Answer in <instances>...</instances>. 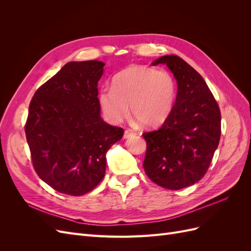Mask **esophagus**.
Instances as JSON below:
<instances>
[{
	"mask_svg": "<svg viewBox=\"0 0 251 251\" xmlns=\"http://www.w3.org/2000/svg\"><path fill=\"white\" fill-rule=\"evenodd\" d=\"M134 134H135V133H134L132 130H128V128H127V130H126V131H125L124 137H125V138H130L131 136H132V135H134Z\"/></svg>",
	"mask_w": 251,
	"mask_h": 251,
	"instance_id": "esophagus-1",
	"label": "esophagus"
}]
</instances>
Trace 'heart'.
I'll use <instances>...</instances> for the list:
<instances>
[{
	"label": "heart",
	"mask_w": 251,
	"mask_h": 251,
	"mask_svg": "<svg viewBox=\"0 0 251 251\" xmlns=\"http://www.w3.org/2000/svg\"><path fill=\"white\" fill-rule=\"evenodd\" d=\"M177 83L166 70L135 65L126 68L113 78L112 88H103L98 94L104 118L119 124L128 113L146 126L162 124L173 110Z\"/></svg>",
	"instance_id": "b5f03b06"
}]
</instances>
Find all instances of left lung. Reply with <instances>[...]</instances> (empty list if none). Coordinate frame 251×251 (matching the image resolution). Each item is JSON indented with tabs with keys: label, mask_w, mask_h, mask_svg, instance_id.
Instances as JSON below:
<instances>
[{
	"label": "left lung",
	"mask_w": 251,
	"mask_h": 251,
	"mask_svg": "<svg viewBox=\"0 0 251 251\" xmlns=\"http://www.w3.org/2000/svg\"><path fill=\"white\" fill-rule=\"evenodd\" d=\"M178 83L173 110L162 126L143 133L147 153L143 169L159 186L177 191L206 174L221 136V112L201 75L177 55H164Z\"/></svg>",
	"instance_id": "left-lung-1"
}]
</instances>
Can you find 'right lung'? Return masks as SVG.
Masks as SVG:
<instances>
[{"mask_svg":"<svg viewBox=\"0 0 251 251\" xmlns=\"http://www.w3.org/2000/svg\"><path fill=\"white\" fill-rule=\"evenodd\" d=\"M104 64L70 62L36 90L25 133L34 171L58 193L81 196L105 173V153L124 128L100 117L97 83Z\"/></svg>","mask_w":251,"mask_h":251,"instance_id":"1","label":"right lung"}]
</instances>
